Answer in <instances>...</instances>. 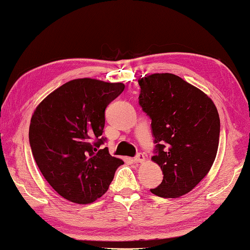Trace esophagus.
Listing matches in <instances>:
<instances>
[{
	"label": "esophagus",
	"instance_id": "1",
	"mask_svg": "<svg viewBox=\"0 0 250 250\" xmlns=\"http://www.w3.org/2000/svg\"><path fill=\"white\" fill-rule=\"evenodd\" d=\"M144 161H145V157H144L143 154H141V153L138 154V155L134 157V162H135V163H142V162H144Z\"/></svg>",
	"mask_w": 250,
	"mask_h": 250
}]
</instances>
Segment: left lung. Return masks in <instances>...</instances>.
Wrapping results in <instances>:
<instances>
[{
	"label": "left lung",
	"mask_w": 250,
	"mask_h": 250,
	"mask_svg": "<svg viewBox=\"0 0 250 250\" xmlns=\"http://www.w3.org/2000/svg\"><path fill=\"white\" fill-rule=\"evenodd\" d=\"M139 104L152 119L163 181L151 192L162 198L188 193L208 175L220 140V117L212 99L170 73L139 79Z\"/></svg>",
	"instance_id": "8db88e82"
}]
</instances>
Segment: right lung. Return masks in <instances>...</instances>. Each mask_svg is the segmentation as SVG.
I'll return each mask as SVG.
<instances>
[{
    "mask_svg": "<svg viewBox=\"0 0 250 250\" xmlns=\"http://www.w3.org/2000/svg\"><path fill=\"white\" fill-rule=\"evenodd\" d=\"M125 84L76 79L53 90L36 108L29 143L36 164L49 185L66 200L92 203L105 193L124 164L108 148L106 107L124 92Z\"/></svg>",
    "mask_w": 250,
    "mask_h": 250,
    "instance_id": "right-lung-1",
    "label": "right lung"
}]
</instances>
